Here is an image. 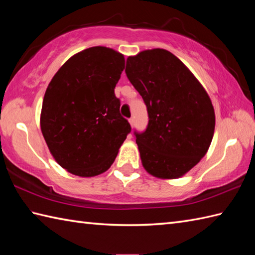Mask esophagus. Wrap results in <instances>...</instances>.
<instances>
[{
    "label": "esophagus",
    "mask_w": 255,
    "mask_h": 255,
    "mask_svg": "<svg viewBox=\"0 0 255 255\" xmlns=\"http://www.w3.org/2000/svg\"><path fill=\"white\" fill-rule=\"evenodd\" d=\"M129 124H130V126H131V127H133V125H134V119H133V118H130V119H129Z\"/></svg>",
    "instance_id": "1"
}]
</instances>
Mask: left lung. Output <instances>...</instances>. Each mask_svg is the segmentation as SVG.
Wrapping results in <instances>:
<instances>
[{
	"mask_svg": "<svg viewBox=\"0 0 255 255\" xmlns=\"http://www.w3.org/2000/svg\"><path fill=\"white\" fill-rule=\"evenodd\" d=\"M126 75L147 106L149 122L134 131L142 165L159 178H178L207 152L215 111L207 92L180 59L165 49L128 57Z\"/></svg>",
	"mask_w": 255,
	"mask_h": 255,
	"instance_id": "obj_1",
	"label": "left lung"
}]
</instances>
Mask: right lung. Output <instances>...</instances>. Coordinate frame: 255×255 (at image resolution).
Wrapping results in <instances>:
<instances>
[{
    "mask_svg": "<svg viewBox=\"0 0 255 255\" xmlns=\"http://www.w3.org/2000/svg\"><path fill=\"white\" fill-rule=\"evenodd\" d=\"M124 69L122 53L92 47L70 58L48 85L40 115L42 136L55 160L74 175L107 171L131 131L114 93Z\"/></svg>",
    "mask_w": 255,
    "mask_h": 255,
    "instance_id": "add662e5",
    "label": "right lung"
}]
</instances>
